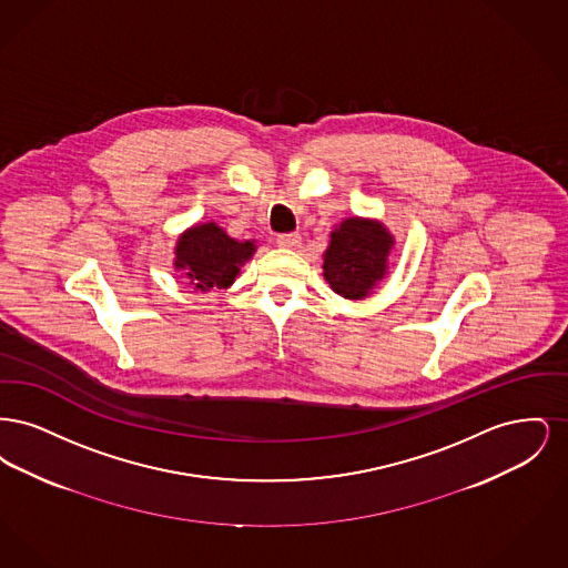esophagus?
Returning a JSON list of instances; mask_svg holds the SVG:
<instances>
[{"instance_id":"esophagus-1","label":"esophagus","mask_w":568,"mask_h":568,"mask_svg":"<svg viewBox=\"0 0 568 568\" xmlns=\"http://www.w3.org/2000/svg\"><path fill=\"white\" fill-rule=\"evenodd\" d=\"M302 243V236L297 232H290V234H278L276 236V244L283 248H297Z\"/></svg>"}]
</instances>
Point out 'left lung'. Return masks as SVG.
<instances>
[{
  "mask_svg": "<svg viewBox=\"0 0 568 568\" xmlns=\"http://www.w3.org/2000/svg\"><path fill=\"white\" fill-rule=\"evenodd\" d=\"M392 236L383 225L368 219L343 221L329 239L324 255V276L338 296H368L387 271Z\"/></svg>",
  "mask_w": 568,
  "mask_h": 568,
  "instance_id": "1",
  "label": "left lung"
}]
</instances>
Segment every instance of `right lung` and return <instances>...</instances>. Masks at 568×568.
I'll list each match as a JSON object with an SVG mask.
<instances>
[{
  "instance_id": "obj_1",
  "label": "right lung",
  "mask_w": 568,
  "mask_h": 568,
  "mask_svg": "<svg viewBox=\"0 0 568 568\" xmlns=\"http://www.w3.org/2000/svg\"><path fill=\"white\" fill-rule=\"evenodd\" d=\"M253 251L255 244L239 243L216 223H204L191 227L179 239L174 266L185 271L193 290L211 292L232 285Z\"/></svg>"
}]
</instances>
